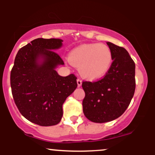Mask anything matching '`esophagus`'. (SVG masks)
Masks as SVG:
<instances>
[{
	"mask_svg": "<svg viewBox=\"0 0 155 155\" xmlns=\"http://www.w3.org/2000/svg\"><path fill=\"white\" fill-rule=\"evenodd\" d=\"M76 81H77V84H78V87H81V84H82V81H81V80L80 79H78L76 80Z\"/></svg>",
	"mask_w": 155,
	"mask_h": 155,
	"instance_id": "34e87169",
	"label": "esophagus"
}]
</instances>
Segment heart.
Returning <instances> with one entry per match:
<instances>
[{
  "mask_svg": "<svg viewBox=\"0 0 155 155\" xmlns=\"http://www.w3.org/2000/svg\"><path fill=\"white\" fill-rule=\"evenodd\" d=\"M68 60L79 68L83 77L97 79L104 77L110 70L113 63V54L105 44H84L71 51Z\"/></svg>",
  "mask_w": 155,
  "mask_h": 155,
  "instance_id": "1",
  "label": "heart"
}]
</instances>
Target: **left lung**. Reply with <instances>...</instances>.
I'll return each mask as SVG.
<instances>
[{"mask_svg": "<svg viewBox=\"0 0 155 155\" xmlns=\"http://www.w3.org/2000/svg\"><path fill=\"white\" fill-rule=\"evenodd\" d=\"M113 54L111 67L102 79L84 81L83 112L91 122L104 123L120 117L128 107L136 89V65L127 51L106 42Z\"/></svg>", "mask_w": 155, "mask_h": 155, "instance_id": "obj_1", "label": "left lung"}]
</instances>
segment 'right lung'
Instances as JSON below:
<instances>
[{"label": "right lung", "mask_w": 155, "mask_h": 155, "mask_svg": "<svg viewBox=\"0 0 155 155\" xmlns=\"http://www.w3.org/2000/svg\"><path fill=\"white\" fill-rule=\"evenodd\" d=\"M60 38H36L21 48L11 71V87L15 104L27 120L41 126L58 124L63 104L77 87L74 74L61 76L56 71L63 60L56 52Z\"/></svg>", "instance_id": "obj_1"}]
</instances>
